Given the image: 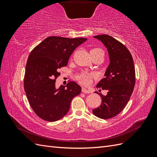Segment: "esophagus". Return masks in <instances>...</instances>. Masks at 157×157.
Wrapping results in <instances>:
<instances>
[{
    "label": "esophagus",
    "instance_id": "obj_1",
    "mask_svg": "<svg viewBox=\"0 0 157 157\" xmlns=\"http://www.w3.org/2000/svg\"><path fill=\"white\" fill-rule=\"evenodd\" d=\"M82 92H84V93H85V94H90V93H91V91H90V90L89 89H87V88H82Z\"/></svg>",
    "mask_w": 157,
    "mask_h": 157
}]
</instances>
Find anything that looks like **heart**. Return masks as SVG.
<instances>
[{
	"instance_id": "b5f03b06",
	"label": "heart",
	"mask_w": 157,
	"mask_h": 157,
	"mask_svg": "<svg viewBox=\"0 0 157 157\" xmlns=\"http://www.w3.org/2000/svg\"><path fill=\"white\" fill-rule=\"evenodd\" d=\"M101 52H103L101 49L98 48H94L90 50V55H91V56H93L94 55L101 53ZM91 76L92 75L88 72H82L77 76V79L79 80L80 83L83 84H88L90 81Z\"/></svg>"
}]
</instances>
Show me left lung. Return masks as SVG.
<instances>
[{
    "mask_svg": "<svg viewBox=\"0 0 157 157\" xmlns=\"http://www.w3.org/2000/svg\"><path fill=\"white\" fill-rule=\"evenodd\" d=\"M94 37L105 46L110 63L104 74L105 77L96 86L107 90V94L103 96L97 91L94 92L101 96L102 101L92 113L99 118L108 119L121 113L129 101L136 82L134 63L129 50L113 37L108 35Z\"/></svg>",
    "mask_w": 157,
    "mask_h": 157,
    "instance_id": "1",
    "label": "left lung"
}]
</instances>
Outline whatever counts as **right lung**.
Masks as SVG:
<instances>
[{"instance_id":"add662e5","label":"right lung","mask_w":157,"mask_h":157,"mask_svg":"<svg viewBox=\"0 0 157 157\" xmlns=\"http://www.w3.org/2000/svg\"><path fill=\"white\" fill-rule=\"evenodd\" d=\"M86 40L85 38L49 36L28 57L24 89L31 107L42 119H61L68 113L73 98L81 92V87L73 81L56 88V79L60 75L59 69L67 65L75 48Z\"/></svg>"}]
</instances>
